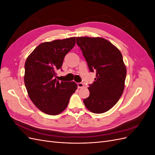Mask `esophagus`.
<instances>
[{"instance_id":"obj_1","label":"esophagus","mask_w":155,"mask_h":155,"mask_svg":"<svg viewBox=\"0 0 155 155\" xmlns=\"http://www.w3.org/2000/svg\"><path fill=\"white\" fill-rule=\"evenodd\" d=\"M77 86H78V87L79 88H83L84 87V85H83V83L80 82V83H77Z\"/></svg>"}]
</instances>
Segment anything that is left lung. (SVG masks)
<instances>
[{
    "mask_svg": "<svg viewBox=\"0 0 155 155\" xmlns=\"http://www.w3.org/2000/svg\"><path fill=\"white\" fill-rule=\"evenodd\" d=\"M91 72L96 78L88 88L90 94L83 100L87 109L96 114L110 110L122 95L126 67L120 51L110 42L101 37L76 38Z\"/></svg>",
    "mask_w": 155,
    "mask_h": 155,
    "instance_id": "8db88e82",
    "label": "left lung"
}]
</instances>
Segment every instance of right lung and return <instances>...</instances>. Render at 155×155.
<instances>
[{
	"instance_id": "right-lung-1",
	"label": "right lung",
	"mask_w": 155,
	"mask_h": 155,
	"mask_svg": "<svg viewBox=\"0 0 155 155\" xmlns=\"http://www.w3.org/2000/svg\"><path fill=\"white\" fill-rule=\"evenodd\" d=\"M75 44V37L43 43L26 59V88L34 104L46 114L57 115L62 112L77 89L74 81L59 82L55 78V71L61 68L65 55Z\"/></svg>"
}]
</instances>
